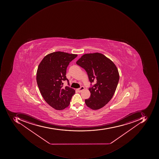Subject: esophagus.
Wrapping results in <instances>:
<instances>
[{
  "label": "esophagus",
  "mask_w": 159,
  "mask_h": 159,
  "mask_svg": "<svg viewBox=\"0 0 159 159\" xmlns=\"http://www.w3.org/2000/svg\"><path fill=\"white\" fill-rule=\"evenodd\" d=\"M84 86H81L80 88H78V89H77V91H78L79 92H81L82 91L84 90Z\"/></svg>",
  "instance_id": "34e87169"
}]
</instances>
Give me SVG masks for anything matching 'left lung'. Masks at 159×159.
<instances>
[{
  "instance_id": "8db88e82",
  "label": "left lung",
  "mask_w": 159,
  "mask_h": 159,
  "mask_svg": "<svg viewBox=\"0 0 159 159\" xmlns=\"http://www.w3.org/2000/svg\"><path fill=\"white\" fill-rule=\"evenodd\" d=\"M76 63L85 70L91 83H95L89 88L90 98L85 100V104L93 110L102 108L109 102L116 90L120 79L116 66L98 52L84 54Z\"/></svg>"
}]
</instances>
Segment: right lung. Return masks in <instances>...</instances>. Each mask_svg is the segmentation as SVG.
Returning <instances> with one entry per match:
<instances>
[{
    "mask_svg": "<svg viewBox=\"0 0 159 159\" xmlns=\"http://www.w3.org/2000/svg\"><path fill=\"white\" fill-rule=\"evenodd\" d=\"M77 54L56 52L44 57L37 71L36 80L39 91L46 102L56 110L68 107L75 90L63 82H69L66 76L67 67Z\"/></svg>",
    "mask_w": 159,
    "mask_h": 159,
    "instance_id": "obj_1",
    "label": "right lung"
}]
</instances>
